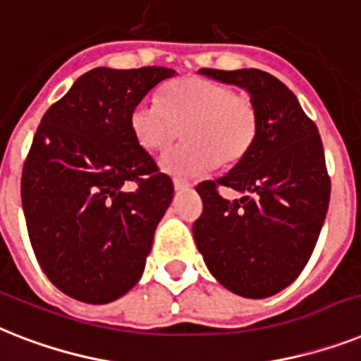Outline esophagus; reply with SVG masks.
<instances>
[{
  "label": "esophagus",
  "instance_id": "obj_1",
  "mask_svg": "<svg viewBox=\"0 0 361 361\" xmlns=\"http://www.w3.org/2000/svg\"><path fill=\"white\" fill-rule=\"evenodd\" d=\"M189 187H190L189 181L180 180V178H174V189L176 190H185V189H189Z\"/></svg>",
  "mask_w": 361,
  "mask_h": 361
}]
</instances>
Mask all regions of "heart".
Wrapping results in <instances>:
<instances>
[{
    "mask_svg": "<svg viewBox=\"0 0 361 361\" xmlns=\"http://www.w3.org/2000/svg\"><path fill=\"white\" fill-rule=\"evenodd\" d=\"M161 105L140 102L130 128L145 150L171 146L180 130L185 142L161 157L174 176H200L219 163L231 166L248 154L257 133L256 105L247 94L198 75L174 79L161 90Z\"/></svg>",
    "mask_w": 361,
    "mask_h": 361,
    "instance_id": "obj_1",
    "label": "heart"
}]
</instances>
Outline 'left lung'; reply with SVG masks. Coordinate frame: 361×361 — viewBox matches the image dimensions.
Masks as SVG:
<instances>
[{"instance_id":"obj_1","label":"left lung","mask_w":361,"mask_h":361,"mask_svg":"<svg viewBox=\"0 0 361 361\" xmlns=\"http://www.w3.org/2000/svg\"><path fill=\"white\" fill-rule=\"evenodd\" d=\"M248 92L257 133L228 174L196 187L204 211L195 222L196 247L213 276L235 295L267 298L286 289L317 245L330 202V178L317 126L297 96L263 70H198ZM247 194L226 201L219 186Z\"/></svg>"}]
</instances>
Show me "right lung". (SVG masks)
<instances>
[{"label":"right lung","mask_w":361,"mask_h":361,"mask_svg":"<svg viewBox=\"0 0 361 361\" xmlns=\"http://www.w3.org/2000/svg\"><path fill=\"white\" fill-rule=\"evenodd\" d=\"M174 74L99 66L40 120L22 172L23 215L42 271L75 300L113 302L142 276L174 185L137 142L130 116Z\"/></svg>","instance_id":"add662e5"}]
</instances>
